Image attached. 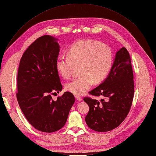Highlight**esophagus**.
Masks as SVG:
<instances>
[{
	"mask_svg": "<svg viewBox=\"0 0 156 156\" xmlns=\"http://www.w3.org/2000/svg\"><path fill=\"white\" fill-rule=\"evenodd\" d=\"M75 98L76 99V100H78V101H81V100H82V98L79 96H75Z\"/></svg>",
	"mask_w": 156,
	"mask_h": 156,
	"instance_id": "esophagus-1",
	"label": "esophagus"
}]
</instances>
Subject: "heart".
<instances>
[{
	"instance_id": "1",
	"label": "heart",
	"mask_w": 156,
	"mask_h": 156,
	"mask_svg": "<svg viewBox=\"0 0 156 156\" xmlns=\"http://www.w3.org/2000/svg\"><path fill=\"white\" fill-rule=\"evenodd\" d=\"M67 56H61L56 61V68L64 78L73 73L79 68L78 77L65 84V89L76 95L85 93L94 83L102 82L107 76L112 65L111 48L104 44L90 39L77 41L67 51Z\"/></svg>"
}]
</instances>
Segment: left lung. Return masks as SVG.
Listing matches in <instances>:
<instances>
[{
	"instance_id": "left-lung-1",
	"label": "left lung",
	"mask_w": 156,
	"mask_h": 156,
	"mask_svg": "<svg viewBox=\"0 0 156 156\" xmlns=\"http://www.w3.org/2000/svg\"><path fill=\"white\" fill-rule=\"evenodd\" d=\"M134 76L130 55L125 47L116 53L106 78L89 93L101 96L100 101L85 97L89 106L85 121L90 129L106 132L119 126L128 115L134 93Z\"/></svg>"
}]
</instances>
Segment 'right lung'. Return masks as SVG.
<instances>
[{"label":"right lung","mask_w":156,"mask_h":156,"mask_svg":"<svg viewBox=\"0 0 156 156\" xmlns=\"http://www.w3.org/2000/svg\"><path fill=\"white\" fill-rule=\"evenodd\" d=\"M57 40L50 35L37 38L23 53L18 69L17 99L20 108L30 124L44 133L62 128L75 101L68 91L56 100L51 97L63 88L56 68L60 52Z\"/></svg>","instance_id":"1"}]
</instances>
